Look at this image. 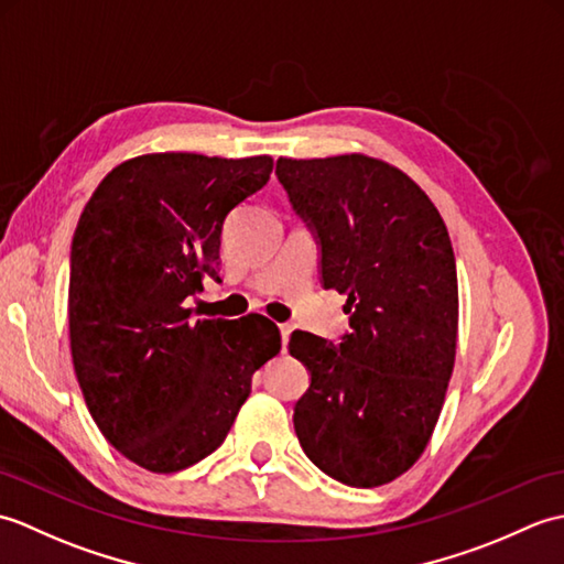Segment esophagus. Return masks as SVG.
I'll list each match as a JSON object with an SVG mask.
<instances>
[{
	"label": "esophagus",
	"mask_w": 564,
	"mask_h": 564,
	"mask_svg": "<svg viewBox=\"0 0 564 564\" xmlns=\"http://www.w3.org/2000/svg\"><path fill=\"white\" fill-rule=\"evenodd\" d=\"M291 334H293V325H281V339H283V351H285V346H289V339H291Z\"/></svg>",
	"instance_id": "34e87169"
}]
</instances>
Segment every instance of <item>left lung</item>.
<instances>
[{
    "label": "left lung",
    "instance_id": "obj_1",
    "mask_svg": "<svg viewBox=\"0 0 564 564\" xmlns=\"http://www.w3.org/2000/svg\"><path fill=\"white\" fill-rule=\"evenodd\" d=\"M275 174L315 225L325 289L346 295L339 346L293 332L310 388L293 424L307 458L351 487L398 480L422 458L458 344V273L441 213L414 178L361 152L281 158Z\"/></svg>",
    "mask_w": 564,
    "mask_h": 564
}]
</instances>
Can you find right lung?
Wrapping results in <instances>:
<instances>
[{
	"label": "right lung",
	"instance_id": "add662e5",
	"mask_svg": "<svg viewBox=\"0 0 564 564\" xmlns=\"http://www.w3.org/2000/svg\"><path fill=\"white\" fill-rule=\"evenodd\" d=\"M269 154L150 152L101 178L69 254V351L104 438L170 475L225 441L251 376L281 351L269 317L196 319L186 297L220 269L223 223L269 182Z\"/></svg>",
	"mask_w": 564,
	"mask_h": 564
}]
</instances>
